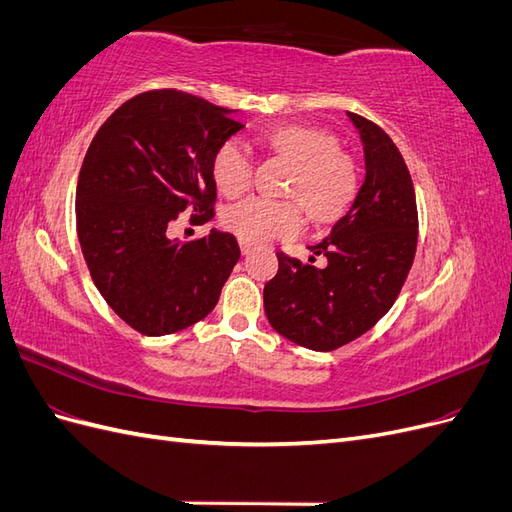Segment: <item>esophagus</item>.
Instances as JSON below:
<instances>
[{"label":"esophagus","mask_w":512,"mask_h":512,"mask_svg":"<svg viewBox=\"0 0 512 512\" xmlns=\"http://www.w3.org/2000/svg\"><path fill=\"white\" fill-rule=\"evenodd\" d=\"M239 245H241V254H243V256H247V254H250V252L254 250V245H250V243H245V241H241Z\"/></svg>","instance_id":"1"}]
</instances>
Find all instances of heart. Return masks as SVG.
<instances>
[{"mask_svg": "<svg viewBox=\"0 0 512 512\" xmlns=\"http://www.w3.org/2000/svg\"><path fill=\"white\" fill-rule=\"evenodd\" d=\"M262 145L290 164L282 196L294 200L309 222L331 224L348 211L359 188V175L354 160L339 149L331 132L290 123L262 134ZM252 168V158L241 143H224L211 162L215 188L226 198L243 196L250 190ZM299 224L301 215L292 203L260 198L245 200L224 213L226 230L250 245L292 237Z\"/></svg>", "mask_w": 512, "mask_h": 512, "instance_id": "1", "label": "heart"}]
</instances>
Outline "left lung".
<instances>
[{"label":"left lung","instance_id":"1","mask_svg":"<svg viewBox=\"0 0 512 512\" xmlns=\"http://www.w3.org/2000/svg\"><path fill=\"white\" fill-rule=\"evenodd\" d=\"M359 132L365 177L329 237L307 250L309 265L277 254L265 286L271 327L297 346L329 352L367 333L393 307L416 252V196L408 166L384 130L348 113ZM328 256V267L313 265Z\"/></svg>","mask_w":512,"mask_h":512}]
</instances>
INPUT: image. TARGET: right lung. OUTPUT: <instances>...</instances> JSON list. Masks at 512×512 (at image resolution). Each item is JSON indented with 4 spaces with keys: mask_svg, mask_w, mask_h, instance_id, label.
I'll list each match as a JSON object with an SVG mask.
<instances>
[{
    "mask_svg": "<svg viewBox=\"0 0 512 512\" xmlns=\"http://www.w3.org/2000/svg\"><path fill=\"white\" fill-rule=\"evenodd\" d=\"M235 115L183 91H147L89 145L76 185L81 250L104 301L138 333L170 335L209 316L241 258L228 232L168 237L185 209L213 218L211 162L243 130Z\"/></svg>",
    "mask_w": 512,
    "mask_h": 512,
    "instance_id": "obj_1",
    "label": "right lung"
}]
</instances>
